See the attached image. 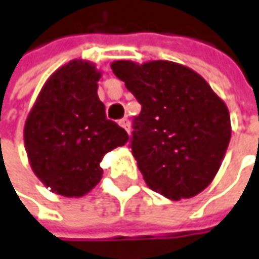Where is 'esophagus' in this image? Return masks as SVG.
<instances>
[{"label": "esophagus", "mask_w": 259, "mask_h": 259, "mask_svg": "<svg viewBox=\"0 0 259 259\" xmlns=\"http://www.w3.org/2000/svg\"><path fill=\"white\" fill-rule=\"evenodd\" d=\"M119 124H120L121 127L126 130L127 133H130V121H129V119H121V120H119Z\"/></svg>", "instance_id": "obj_1"}]
</instances>
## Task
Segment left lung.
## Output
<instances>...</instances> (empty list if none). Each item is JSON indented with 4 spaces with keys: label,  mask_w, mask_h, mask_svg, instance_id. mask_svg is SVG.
<instances>
[{
    "label": "left lung",
    "mask_w": 259,
    "mask_h": 259,
    "mask_svg": "<svg viewBox=\"0 0 259 259\" xmlns=\"http://www.w3.org/2000/svg\"><path fill=\"white\" fill-rule=\"evenodd\" d=\"M113 73L142 104L132 153L152 191L181 201L218 174L231 140L225 102L192 68L167 60H117Z\"/></svg>",
    "instance_id": "obj_1"
}]
</instances>
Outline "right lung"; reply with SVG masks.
Returning a JSON list of instances; mask_svg holds the SVG:
<instances>
[{
	"label": "right lung",
	"mask_w": 259,
	"mask_h": 259,
	"mask_svg": "<svg viewBox=\"0 0 259 259\" xmlns=\"http://www.w3.org/2000/svg\"><path fill=\"white\" fill-rule=\"evenodd\" d=\"M102 71L71 60L42 85L24 124V143L34 175L51 192L80 198L100 182L103 156L129 136L107 120L97 96Z\"/></svg>",
	"instance_id": "1"
}]
</instances>
